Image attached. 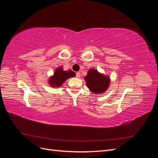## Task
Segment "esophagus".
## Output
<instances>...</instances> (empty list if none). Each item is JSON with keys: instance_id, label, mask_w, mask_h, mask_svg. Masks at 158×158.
I'll return each instance as SVG.
<instances>
[{"instance_id": "1", "label": "esophagus", "mask_w": 158, "mask_h": 158, "mask_svg": "<svg viewBox=\"0 0 158 158\" xmlns=\"http://www.w3.org/2000/svg\"><path fill=\"white\" fill-rule=\"evenodd\" d=\"M76 77L80 78V73H76Z\"/></svg>"}]
</instances>
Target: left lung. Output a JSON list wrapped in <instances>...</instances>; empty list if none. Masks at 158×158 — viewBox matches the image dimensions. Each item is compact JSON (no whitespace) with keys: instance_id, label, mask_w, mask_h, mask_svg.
<instances>
[{"instance_id":"obj_1","label":"left lung","mask_w":158,"mask_h":158,"mask_svg":"<svg viewBox=\"0 0 158 158\" xmlns=\"http://www.w3.org/2000/svg\"><path fill=\"white\" fill-rule=\"evenodd\" d=\"M88 88L95 94L104 92L108 88L110 80L109 77L99 74L97 70L89 69L84 78Z\"/></svg>"}]
</instances>
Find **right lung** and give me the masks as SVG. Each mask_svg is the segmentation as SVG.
<instances>
[{
    "label": "right lung",
    "instance_id": "right-lung-1",
    "mask_svg": "<svg viewBox=\"0 0 158 158\" xmlns=\"http://www.w3.org/2000/svg\"><path fill=\"white\" fill-rule=\"evenodd\" d=\"M75 76L73 71H64L62 67H60L55 70L54 76L49 79V84L53 87H60L64 81Z\"/></svg>",
    "mask_w": 158,
    "mask_h": 158
}]
</instances>
